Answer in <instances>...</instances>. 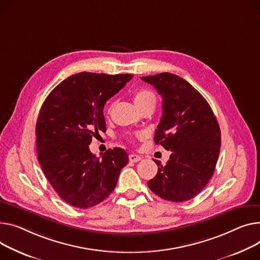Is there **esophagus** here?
<instances>
[{"instance_id": "obj_1", "label": "esophagus", "mask_w": 260, "mask_h": 260, "mask_svg": "<svg viewBox=\"0 0 260 260\" xmlns=\"http://www.w3.org/2000/svg\"><path fill=\"white\" fill-rule=\"evenodd\" d=\"M128 159H129V161H131V162L136 163V162H139L142 158L140 157V155H138V154H129Z\"/></svg>"}]
</instances>
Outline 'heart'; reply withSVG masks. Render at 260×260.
Segmentation results:
<instances>
[{
  "mask_svg": "<svg viewBox=\"0 0 260 260\" xmlns=\"http://www.w3.org/2000/svg\"><path fill=\"white\" fill-rule=\"evenodd\" d=\"M134 100H135L136 106L140 110L143 107L149 105V103H155V96L151 91L146 90V89H141V90H138L135 93ZM112 107L113 106L110 107L109 112L112 110Z\"/></svg>",
  "mask_w": 260,
  "mask_h": 260,
  "instance_id": "heart-1",
  "label": "heart"
}]
</instances>
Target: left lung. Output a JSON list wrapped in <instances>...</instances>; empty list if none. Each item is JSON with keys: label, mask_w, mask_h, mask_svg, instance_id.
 <instances>
[{"label": "left lung", "mask_w": 260, "mask_h": 260, "mask_svg": "<svg viewBox=\"0 0 260 260\" xmlns=\"http://www.w3.org/2000/svg\"><path fill=\"white\" fill-rule=\"evenodd\" d=\"M162 96L155 144L170 150L166 165L148 181L151 191L170 202L198 196L211 179L220 149V129L209 103L182 77L161 73L141 77Z\"/></svg>", "instance_id": "left-lung-1"}]
</instances>
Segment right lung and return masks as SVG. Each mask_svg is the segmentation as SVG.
<instances>
[{
	"label": "right lung",
	"mask_w": 260,
	"mask_h": 260,
	"mask_svg": "<svg viewBox=\"0 0 260 260\" xmlns=\"http://www.w3.org/2000/svg\"><path fill=\"white\" fill-rule=\"evenodd\" d=\"M133 77L74 74L55 86L43 103L36 126L38 159L56 193L73 207L85 209L106 200L128 163L122 148L108 149L99 159L89 145L99 131H107V100Z\"/></svg>",
	"instance_id": "right-lung-1"
}]
</instances>
